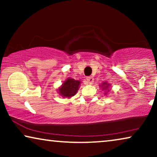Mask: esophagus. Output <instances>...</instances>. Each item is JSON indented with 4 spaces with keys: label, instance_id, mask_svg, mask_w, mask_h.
Masks as SVG:
<instances>
[{
    "label": "esophagus",
    "instance_id": "esophagus-1",
    "mask_svg": "<svg viewBox=\"0 0 157 157\" xmlns=\"http://www.w3.org/2000/svg\"><path fill=\"white\" fill-rule=\"evenodd\" d=\"M87 81L89 84H92L94 82V78L92 76H89L87 77Z\"/></svg>",
    "mask_w": 157,
    "mask_h": 157
}]
</instances>
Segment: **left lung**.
Returning a JSON list of instances; mask_svg holds the SVG:
<instances>
[{
  "mask_svg": "<svg viewBox=\"0 0 157 157\" xmlns=\"http://www.w3.org/2000/svg\"><path fill=\"white\" fill-rule=\"evenodd\" d=\"M101 86L103 87V89H105V90H106V89H107V88L109 87V84L106 82H104V83H103ZM108 91H109V90H108Z\"/></svg>",
  "mask_w": 157,
  "mask_h": 157,
  "instance_id": "1",
  "label": "left lung"
}]
</instances>
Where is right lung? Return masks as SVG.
<instances>
[{
  "mask_svg": "<svg viewBox=\"0 0 157 157\" xmlns=\"http://www.w3.org/2000/svg\"><path fill=\"white\" fill-rule=\"evenodd\" d=\"M80 83L79 81L74 80L73 78H67V80L62 84V86L59 89V94L63 97H71L78 91Z\"/></svg>",
  "mask_w": 157,
  "mask_h": 157,
  "instance_id": "1",
  "label": "right lung"
}]
</instances>
